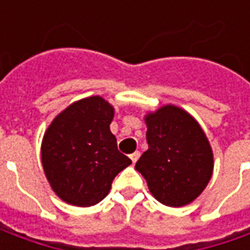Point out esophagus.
Listing matches in <instances>:
<instances>
[{"label":"esophagus","instance_id":"34e87169","mask_svg":"<svg viewBox=\"0 0 250 250\" xmlns=\"http://www.w3.org/2000/svg\"><path fill=\"white\" fill-rule=\"evenodd\" d=\"M129 157H130V160H132V163L135 164V163L138 161V159L140 157V153L139 151H135V153H132V154H130Z\"/></svg>","mask_w":250,"mask_h":250}]
</instances>
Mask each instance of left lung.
I'll return each mask as SVG.
<instances>
[{"instance_id": "1", "label": "left lung", "mask_w": 250, "mask_h": 250, "mask_svg": "<svg viewBox=\"0 0 250 250\" xmlns=\"http://www.w3.org/2000/svg\"><path fill=\"white\" fill-rule=\"evenodd\" d=\"M149 149L135 168L150 192L166 206H185L206 188L213 174V153L205 132L187 111L161 107L146 117Z\"/></svg>"}]
</instances>
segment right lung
Returning a JSON list of instances; mask_svg holds the SVG:
<instances>
[{
	"label": "right lung",
	"instance_id": "1",
	"mask_svg": "<svg viewBox=\"0 0 250 250\" xmlns=\"http://www.w3.org/2000/svg\"><path fill=\"white\" fill-rule=\"evenodd\" d=\"M114 108L99 96L63 110L45 132L42 161L53 190L73 206L97 205L117 174L132 164L117 147L110 124Z\"/></svg>",
	"mask_w": 250,
	"mask_h": 250
}]
</instances>
